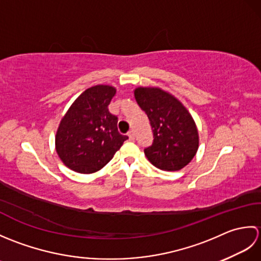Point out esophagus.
<instances>
[{
    "label": "esophagus",
    "mask_w": 261,
    "mask_h": 261,
    "mask_svg": "<svg viewBox=\"0 0 261 261\" xmlns=\"http://www.w3.org/2000/svg\"><path fill=\"white\" fill-rule=\"evenodd\" d=\"M127 136H129V139L130 140H135V132H134V130H131V131L127 132Z\"/></svg>",
    "instance_id": "esophagus-1"
}]
</instances>
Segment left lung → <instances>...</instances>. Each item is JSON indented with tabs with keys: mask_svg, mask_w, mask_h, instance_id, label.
Returning a JSON list of instances; mask_svg holds the SVG:
<instances>
[{
	"mask_svg": "<svg viewBox=\"0 0 261 261\" xmlns=\"http://www.w3.org/2000/svg\"><path fill=\"white\" fill-rule=\"evenodd\" d=\"M135 97L152 130V145L145 148L149 162L162 170L184 168L198 149V132L190 112L178 99L160 88L139 87Z\"/></svg>",
	"mask_w": 261,
	"mask_h": 261,
	"instance_id": "obj_1",
	"label": "left lung"
}]
</instances>
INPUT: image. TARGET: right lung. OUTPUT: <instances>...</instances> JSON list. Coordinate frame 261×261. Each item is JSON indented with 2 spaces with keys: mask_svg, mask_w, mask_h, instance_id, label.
<instances>
[{
  "mask_svg": "<svg viewBox=\"0 0 261 261\" xmlns=\"http://www.w3.org/2000/svg\"><path fill=\"white\" fill-rule=\"evenodd\" d=\"M115 92L109 85L87 88L60 121L56 151L76 173L92 174L103 168L127 139L118 131V116L109 112Z\"/></svg>",
  "mask_w": 261,
  "mask_h": 261,
  "instance_id": "obj_1",
  "label": "right lung"
}]
</instances>
